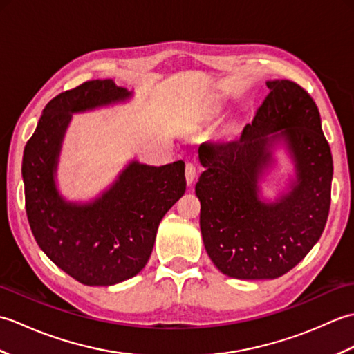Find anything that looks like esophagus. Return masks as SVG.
<instances>
[{
	"label": "esophagus",
	"instance_id": "1",
	"mask_svg": "<svg viewBox=\"0 0 354 354\" xmlns=\"http://www.w3.org/2000/svg\"><path fill=\"white\" fill-rule=\"evenodd\" d=\"M194 178H196V164L193 161L187 162L185 165V179H187V184H192L194 181Z\"/></svg>",
	"mask_w": 354,
	"mask_h": 354
}]
</instances>
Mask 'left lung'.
Wrapping results in <instances>:
<instances>
[{"label":"left lung","mask_w":354,"mask_h":354,"mask_svg":"<svg viewBox=\"0 0 354 354\" xmlns=\"http://www.w3.org/2000/svg\"><path fill=\"white\" fill-rule=\"evenodd\" d=\"M269 94L242 135L205 141L196 184L201 232L209 259L240 280L278 278L297 266L324 231L332 201L333 160L317 103L292 80L268 82ZM283 138L296 160L297 184L274 205L258 199L257 184Z\"/></svg>","instance_id":"1"}]
</instances>
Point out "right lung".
<instances>
[{"instance_id":"obj_1","label":"right lung","mask_w":354,"mask_h":354,"mask_svg":"<svg viewBox=\"0 0 354 354\" xmlns=\"http://www.w3.org/2000/svg\"><path fill=\"white\" fill-rule=\"evenodd\" d=\"M111 79L88 80L45 106L22 156L30 228L45 255L86 286H111L137 275L152 254L158 225L185 192V164L131 162L115 184L89 204L59 194L55 171L71 112L126 100Z\"/></svg>"}]
</instances>
